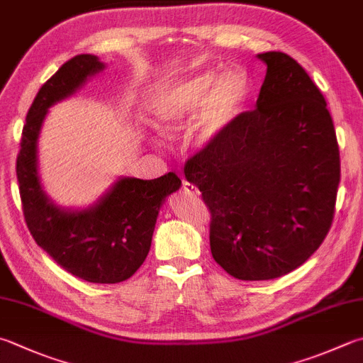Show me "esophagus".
I'll return each mask as SVG.
<instances>
[{
  "label": "esophagus",
  "mask_w": 363,
  "mask_h": 363,
  "mask_svg": "<svg viewBox=\"0 0 363 363\" xmlns=\"http://www.w3.org/2000/svg\"><path fill=\"white\" fill-rule=\"evenodd\" d=\"M183 191H184V194H188L189 197H199L201 196L199 189H197L193 183H188V182H183Z\"/></svg>",
  "instance_id": "34e87169"
}]
</instances>
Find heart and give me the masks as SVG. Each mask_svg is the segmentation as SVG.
Listing matches in <instances>:
<instances>
[{
	"label": "heart",
	"mask_w": 363,
	"mask_h": 363,
	"mask_svg": "<svg viewBox=\"0 0 363 363\" xmlns=\"http://www.w3.org/2000/svg\"><path fill=\"white\" fill-rule=\"evenodd\" d=\"M248 94V75L240 67H229L220 75L205 71L164 88L153 101L150 123L160 134L174 135L193 118L189 139L207 150L228 134Z\"/></svg>",
	"instance_id": "obj_1"
}]
</instances>
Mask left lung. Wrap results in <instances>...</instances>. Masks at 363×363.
<instances>
[{"mask_svg": "<svg viewBox=\"0 0 363 363\" xmlns=\"http://www.w3.org/2000/svg\"><path fill=\"white\" fill-rule=\"evenodd\" d=\"M257 58L267 74L255 111L238 115L220 143L184 164L210 208L211 256L245 281L283 277L319 248L340 183L323 93L289 55Z\"/></svg>", "mask_w": 363, "mask_h": 363, "instance_id": "obj_1", "label": "left lung"}]
</instances>
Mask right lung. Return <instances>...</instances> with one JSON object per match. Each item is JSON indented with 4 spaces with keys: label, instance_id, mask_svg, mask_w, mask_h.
Instances as JSON below:
<instances>
[{
    "label": "right lung",
    "instance_id": "1",
    "mask_svg": "<svg viewBox=\"0 0 363 363\" xmlns=\"http://www.w3.org/2000/svg\"><path fill=\"white\" fill-rule=\"evenodd\" d=\"M106 65L94 55H77L40 86L26 113L17 180L25 221L40 248L74 277L115 284L131 278L152 246L160 208L182 186L174 172L155 180L120 177L86 208L58 207L38 172V139L49 108L77 93Z\"/></svg>",
    "mask_w": 363,
    "mask_h": 363
}]
</instances>
